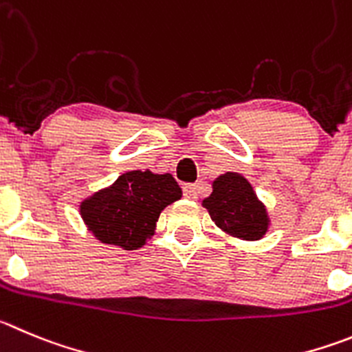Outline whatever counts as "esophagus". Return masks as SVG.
I'll use <instances>...</instances> for the list:
<instances>
[{
  "instance_id": "1",
  "label": "esophagus",
  "mask_w": 352,
  "mask_h": 352,
  "mask_svg": "<svg viewBox=\"0 0 352 352\" xmlns=\"http://www.w3.org/2000/svg\"><path fill=\"white\" fill-rule=\"evenodd\" d=\"M184 196L187 199L198 198V186L196 184H184Z\"/></svg>"
}]
</instances>
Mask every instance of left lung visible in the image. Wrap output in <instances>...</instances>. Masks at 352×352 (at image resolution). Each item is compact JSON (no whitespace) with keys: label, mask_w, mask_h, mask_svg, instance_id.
<instances>
[{"label":"left lung","mask_w":352,"mask_h":352,"mask_svg":"<svg viewBox=\"0 0 352 352\" xmlns=\"http://www.w3.org/2000/svg\"><path fill=\"white\" fill-rule=\"evenodd\" d=\"M210 219L228 238L258 241L271 228V215L250 180L238 172L213 179L212 195L201 201Z\"/></svg>","instance_id":"obj_1"}]
</instances>
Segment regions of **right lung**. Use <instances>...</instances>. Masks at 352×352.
Segmentation results:
<instances>
[{
  "mask_svg": "<svg viewBox=\"0 0 352 352\" xmlns=\"http://www.w3.org/2000/svg\"><path fill=\"white\" fill-rule=\"evenodd\" d=\"M180 198L172 173L130 170L81 199L80 215L95 239L131 252L153 238L160 213Z\"/></svg>",
  "mask_w": 352,
  "mask_h": 352,
  "instance_id": "right-lung-1",
  "label": "right lung"
}]
</instances>
